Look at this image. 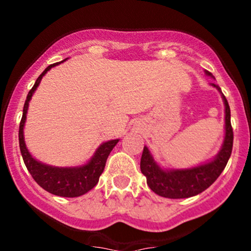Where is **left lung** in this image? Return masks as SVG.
<instances>
[{"mask_svg": "<svg viewBox=\"0 0 251 251\" xmlns=\"http://www.w3.org/2000/svg\"><path fill=\"white\" fill-rule=\"evenodd\" d=\"M207 76H212L211 73L205 72ZM221 93L225 104V138L221 149L214 159L206 163L189 169H163L154 160L149 149L144 146L141 158V171L146 176L149 188L160 197L170 199H181L194 197L209 188L226 168L227 161L233 147V130L231 125V109L228 102L221 88L215 83Z\"/></svg>", "mask_w": 251, "mask_h": 251, "instance_id": "1", "label": "left lung"}]
</instances>
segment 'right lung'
I'll return each mask as SVG.
<instances>
[{
	"label": "right lung",
	"mask_w": 251,
	"mask_h": 251,
	"mask_svg": "<svg viewBox=\"0 0 251 251\" xmlns=\"http://www.w3.org/2000/svg\"><path fill=\"white\" fill-rule=\"evenodd\" d=\"M67 59L68 58H65L62 62L48 65L46 69L44 70V73L37 77L35 85L32 86V88L27 93L19 125V147L23 160H24L27 171L40 187H42L45 191L50 192L54 196L75 198V197H80L82 194L87 193L98 183L100 176L105 168L108 156H109L110 151H113V148L116 146L119 140L104 142V143L98 147L97 151H95L92 158L87 163L80 166H70V168H58V166L47 165V164L39 161L27 151L24 140V125L25 121H26L29 102L31 100L32 95L35 93L36 88L39 87L42 77L46 75L48 70H50L55 65H59L60 63L65 62Z\"/></svg>",
	"instance_id": "add662e5"
}]
</instances>
